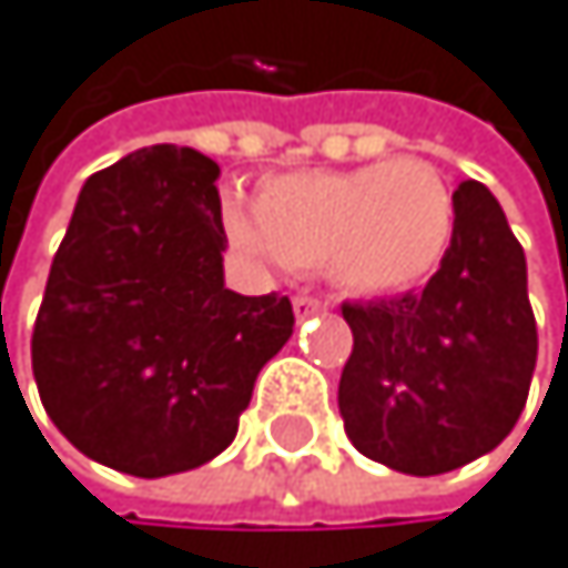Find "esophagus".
<instances>
[{
	"mask_svg": "<svg viewBox=\"0 0 568 568\" xmlns=\"http://www.w3.org/2000/svg\"><path fill=\"white\" fill-rule=\"evenodd\" d=\"M318 312H326V302L312 298V294H298V298H294V315H298V318H308V315H318Z\"/></svg>",
	"mask_w": 568,
	"mask_h": 568,
	"instance_id": "obj_1",
	"label": "esophagus"
}]
</instances>
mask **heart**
I'll list each match as a JSON object with an SVG mask.
<instances>
[{
	"label": "heart",
	"instance_id": "heart-1",
	"mask_svg": "<svg viewBox=\"0 0 568 568\" xmlns=\"http://www.w3.org/2000/svg\"><path fill=\"white\" fill-rule=\"evenodd\" d=\"M222 229L260 266H322L343 294L392 298L440 270L458 207L430 162L382 159L270 176L253 207L239 197L222 201Z\"/></svg>",
	"mask_w": 568,
	"mask_h": 568
}]
</instances>
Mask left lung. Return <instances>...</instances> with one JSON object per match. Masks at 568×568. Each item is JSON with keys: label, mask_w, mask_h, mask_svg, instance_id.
I'll list each match as a JSON object with an SVG mask.
<instances>
[{"label": "left lung", "mask_w": 568, "mask_h": 568, "mask_svg": "<svg viewBox=\"0 0 568 568\" xmlns=\"http://www.w3.org/2000/svg\"><path fill=\"white\" fill-rule=\"evenodd\" d=\"M458 229L423 291L346 302L339 416L364 458L406 475L462 468L524 413L538 361L527 260L493 193L455 190Z\"/></svg>", "instance_id": "left-lung-1"}]
</instances>
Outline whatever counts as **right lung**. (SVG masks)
Segmentation results:
<instances>
[{
    "label": "right lung",
    "instance_id": "add662e5",
    "mask_svg": "<svg viewBox=\"0 0 568 568\" xmlns=\"http://www.w3.org/2000/svg\"><path fill=\"white\" fill-rule=\"evenodd\" d=\"M217 173L193 149L152 145L89 176L33 322L51 423L138 479L222 455L260 367L294 329L277 291L225 287Z\"/></svg>",
    "mask_w": 568,
    "mask_h": 568
}]
</instances>
